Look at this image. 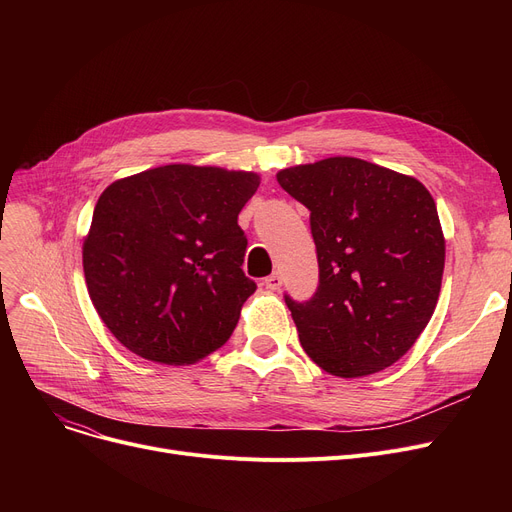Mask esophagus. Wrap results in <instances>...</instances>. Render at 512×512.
Segmentation results:
<instances>
[{
  "mask_svg": "<svg viewBox=\"0 0 512 512\" xmlns=\"http://www.w3.org/2000/svg\"><path fill=\"white\" fill-rule=\"evenodd\" d=\"M263 284H265V288H267V290H280V286H282V276H280L278 272H274L272 276H267V278H265V282H263Z\"/></svg>",
  "mask_w": 512,
  "mask_h": 512,
  "instance_id": "esophagus-1",
  "label": "esophagus"
}]
</instances>
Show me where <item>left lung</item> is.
I'll return each mask as SVG.
<instances>
[{
  "label": "left lung",
  "mask_w": 512,
  "mask_h": 512,
  "mask_svg": "<svg viewBox=\"0 0 512 512\" xmlns=\"http://www.w3.org/2000/svg\"><path fill=\"white\" fill-rule=\"evenodd\" d=\"M309 209L319 284L309 301H284L301 346L338 378L396 363L434 315L444 236L427 188L357 157L278 172Z\"/></svg>",
  "instance_id": "8db88e82"
}]
</instances>
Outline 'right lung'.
<instances>
[{
  "mask_svg": "<svg viewBox=\"0 0 512 512\" xmlns=\"http://www.w3.org/2000/svg\"><path fill=\"white\" fill-rule=\"evenodd\" d=\"M257 186L253 172L174 164L101 193L83 245L85 280L128 351L184 365L228 342L257 290L242 272L247 234L238 226Z\"/></svg>",
  "mask_w": 512,
  "mask_h": 512,
  "instance_id": "obj_1",
  "label": "right lung"
}]
</instances>
